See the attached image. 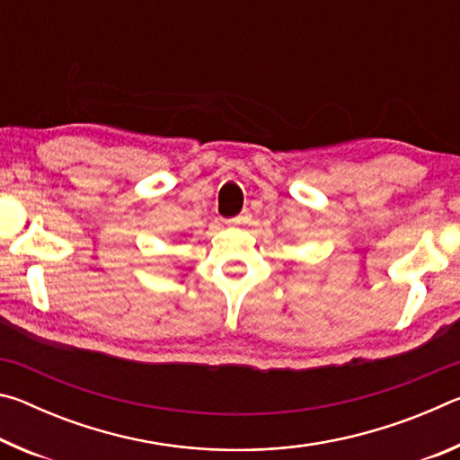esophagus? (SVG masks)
I'll list each match as a JSON object with an SVG mask.
<instances>
[{
	"label": "esophagus",
	"instance_id": "esophagus-1",
	"mask_svg": "<svg viewBox=\"0 0 460 460\" xmlns=\"http://www.w3.org/2000/svg\"><path fill=\"white\" fill-rule=\"evenodd\" d=\"M247 219V213L245 215H237V217H233V219H229L227 223H231V225H239V223H243Z\"/></svg>",
	"mask_w": 460,
	"mask_h": 460
}]
</instances>
